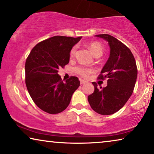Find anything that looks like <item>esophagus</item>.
<instances>
[{"instance_id": "esophagus-1", "label": "esophagus", "mask_w": 154, "mask_h": 154, "mask_svg": "<svg viewBox=\"0 0 154 154\" xmlns=\"http://www.w3.org/2000/svg\"><path fill=\"white\" fill-rule=\"evenodd\" d=\"M87 81H85V80H81V81H80V84H81L82 85H85V84H87Z\"/></svg>"}]
</instances>
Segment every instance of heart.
<instances>
[{"mask_svg": "<svg viewBox=\"0 0 154 154\" xmlns=\"http://www.w3.org/2000/svg\"><path fill=\"white\" fill-rule=\"evenodd\" d=\"M90 51H91V53L94 55V56L96 57H101L103 53V46L101 43L98 42H92L89 43L87 45ZM76 51V46H74L71 49L70 52H69V56L71 58L75 56ZM75 72L77 74H79V75H81L82 77H87L89 76V74L93 73L94 72V69L93 68H90V67H87L84 66H77L75 67Z\"/></svg>", "mask_w": 154, "mask_h": 154, "instance_id": "b5f03b06", "label": "heart"}]
</instances>
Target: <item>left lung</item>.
<instances>
[{
  "instance_id": "obj_1",
  "label": "left lung",
  "mask_w": 154,
  "mask_h": 154,
  "mask_svg": "<svg viewBox=\"0 0 154 154\" xmlns=\"http://www.w3.org/2000/svg\"><path fill=\"white\" fill-rule=\"evenodd\" d=\"M110 46V56L98 76L100 79H108V85L101 89L96 82L93 94L88 96L92 109L98 114H113L123 107L132 95L137 77L134 57L130 48L109 34H98Z\"/></svg>"
}]
</instances>
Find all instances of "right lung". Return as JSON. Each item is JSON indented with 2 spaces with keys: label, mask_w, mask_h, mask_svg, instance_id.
Returning <instances> with one entry per match:
<instances>
[{
  "label": "right lung",
  "mask_w": 154,
  "mask_h": 154,
  "mask_svg": "<svg viewBox=\"0 0 154 154\" xmlns=\"http://www.w3.org/2000/svg\"><path fill=\"white\" fill-rule=\"evenodd\" d=\"M82 36H55L36 44L25 63V83L33 101L40 109L57 114L67 108L80 82L70 77L63 82L58 74L69 61V52Z\"/></svg>",
  "instance_id": "right-lung-1"
}]
</instances>
